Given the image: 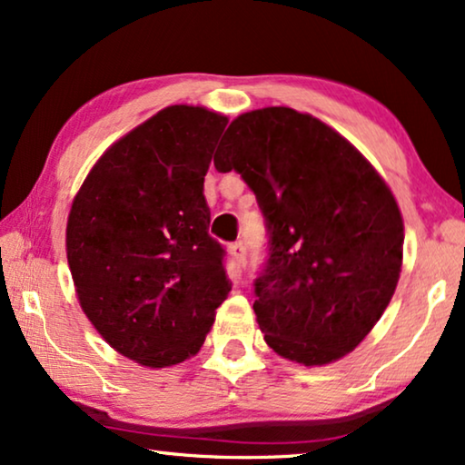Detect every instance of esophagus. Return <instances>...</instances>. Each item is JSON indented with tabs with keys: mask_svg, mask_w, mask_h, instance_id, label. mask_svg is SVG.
I'll list each match as a JSON object with an SVG mask.
<instances>
[{
	"mask_svg": "<svg viewBox=\"0 0 465 465\" xmlns=\"http://www.w3.org/2000/svg\"><path fill=\"white\" fill-rule=\"evenodd\" d=\"M228 252H231V256L234 258V262H237V266H243L247 264V253H245V245L241 243V241H237V243H231V247H228Z\"/></svg>",
	"mask_w": 465,
	"mask_h": 465,
	"instance_id": "obj_1",
	"label": "esophagus"
}]
</instances>
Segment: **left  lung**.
<instances>
[{
  "label": "left lung",
  "instance_id": "8db88e82",
  "mask_svg": "<svg viewBox=\"0 0 465 465\" xmlns=\"http://www.w3.org/2000/svg\"><path fill=\"white\" fill-rule=\"evenodd\" d=\"M256 194L269 258L253 311L272 351L304 366L364 341L396 292L404 224L372 164L322 120L292 107L241 114L213 156Z\"/></svg>",
  "mask_w": 465,
  "mask_h": 465
}]
</instances>
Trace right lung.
Segmentation results:
<instances>
[{
	"mask_svg": "<svg viewBox=\"0 0 465 465\" xmlns=\"http://www.w3.org/2000/svg\"><path fill=\"white\" fill-rule=\"evenodd\" d=\"M226 123L205 107H164L99 158L72 203L67 262L80 307L142 366L199 351L231 292L203 194Z\"/></svg>",
	"mask_w": 465,
	"mask_h": 465,
	"instance_id": "1",
	"label": "right lung"
}]
</instances>
